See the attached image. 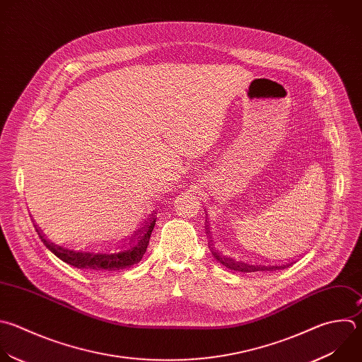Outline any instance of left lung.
<instances>
[{"mask_svg":"<svg viewBox=\"0 0 362 362\" xmlns=\"http://www.w3.org/2000/svg\"><path fill=\"white\" fill-rule=\"evenodd\" d=\"M207 221V220H206ZM206 233H207V235H210V230H209V226L206 224ZM209 238H211V237H209ZM213 240H210L209 243H211ZM211 245H209V247H210ZM213 253V256H214V259L216 260H218L224 267H227V269H230V270H234V272H240V273H256V272H266V270H269V272H276V270H281V269H286V267H288V266H291L293 263H284V264H281V266H277V264H274V266H264V264H249V263H245V262H235L234 259H231V257H224V256H220L217 252H211Z\"/></svg>","mask_w":362,"mask_h":362,"instance_id":"left-lung-1","label":"left lung"}]
</instances>
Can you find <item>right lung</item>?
<instances>
[{
	"instance_id": "1",
	"label": "right lung",
	"mask_w": 362,
	"mask_h": 362,
	"mask_svg": "<svg viewBox=\"0 0 362 362\" xmlns=\"http://www.w3.org/2000/svg\"><path fill=\"white\" fill-rule=\"evenodd\" d=\"M156 214V213H155ZM155 214H151L148 217V223L141 227L139 230L135 231L134 235L128 238L129 243V247L124 250V246L119 253H92V252H75L69 250L66 247H62L59 245L52 243L49 238L45 237L42 230L35 226V230L42 240V243L49 249L58 259H61L64 263L74 266L76 269H82L86 272H93V273H100V272H116V270H122V269H129L131 266L139 263L146 253L148 245H149V238L152 234V230L155 227L156 217Z\"/></svg>"
}]
</instances>
